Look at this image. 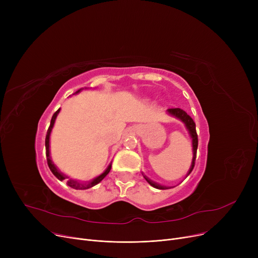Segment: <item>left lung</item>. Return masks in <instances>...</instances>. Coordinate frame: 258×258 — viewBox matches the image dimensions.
<instances>
[{"label":"left lung","mask_w":258,"mask_h":258,"mask_svg":"<svg viewBox=\"0 0 258 258\" xmlns=\"http://www.w3.org/2000/svg\"><path fill=\"white\" fill-rule=\"evenodd\" d=\"M167 112L170 114V115H172V116H174V117H177V118H179L181 121H183L184 122V124L186 125V128L188 130V132H189V134H190V137H191V139H192V152H194V158H192V162H191V166H190V169H189V171H188V173H187V175L190 173L191 171H192V169H194V167H195V163H196V158H197V150H198V134H197V130H196V123H195V121H194V119L189 116L185 111H183V110H181V108H179V107H177V108H168L167 110ZM144 178H145V180L150 183L153 187H155V188H158V189H166L167 187H165V186H161V185H159V184H157V183H155V182H153V181H151L150 179L148 178H146L145 175H144Z\"/></svg>","instance_id":"obj_1"}]
</instances>
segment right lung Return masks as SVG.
<instances>
[{"label": "right lung", "mask_w": 258, "mask_h": 258, "mask_svg": "<svg viewBox=\"0 0 258 258\" xmlns=\"http://www.w3.org/2000/svg\"><path fill=\"white\" fill-rule=\"evenodd\" d=\"M79 91H80V90H78L76 93H78ZM59 111H60V108H58V110H57L55 113H54L53 116H52V119H51V122H50V126H49V128H48V131H47V135H46L45 145H46V156H47V163H48V166H49L50 170L52 171V173H53L54 175H55V177H56L59 181H62V180H64V179H67L68 177H67V175H64L63 173H61V172L56 168V166L54 165V163H53L52 160H51V157H50V148H49V147H50V145H49V142H50V134H51L52 127H53V125H54V122H55V119H56V117H57ZM111 167H112V164L108 165V167L105 169V171H104L103 173H101L100 175H98L97 178H95L94 180H92V181L89 182V183L83 184V183H79V182H77V181H74V180H71V179H70L69 181L67 182V185L72 187V188H74V189H89V188L95 186L96 184H98L99 182H101V181L106 177V174H107L108 172H110Z\"/></svg>", "instance_id": "right-lung-1"}]
</instances>
